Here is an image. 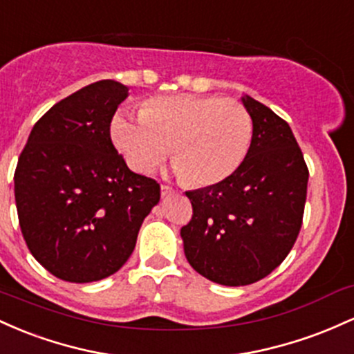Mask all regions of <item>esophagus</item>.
Instances as JSON below:
<instances>
[{
	"mask_svg": "<svg viewBox=\"0 0 354 354\" xmlns=\"http://www.w3.org/2000/svg\"><path fill=\"white\" fill-rule=\"evenodd\" d=\"M160 190H162V196H164V197H165V196H170V194L176 192V189L170 187V185H165V184H162Z\"/></svg>",
	"mask_w": 354,
	"mask_h": 354,
	"instance_id": "obj_1",
	"label": "esophagus"
}]
</instances>
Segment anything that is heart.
<instances>
[{
	"label": "heart",
	"instance_id": "1",
	"mask_svg": "<svg viewBox=\"0 0 354 354\" xmlns=\"http://www.w3.org/2000/svg\"><path fill=\"white\" fill-rule=\"evenodd\" d=\"M112 140L135 172H150L172 144L184 180L212 185L232 176L252 142V117L234 98L167 95L144 102L140 113H115Z\"/></svg>",
	"mask_w": 354,
	"mask_h": 354
}]
</instances>
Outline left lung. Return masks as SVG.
Wrapping results in <instances>:
<instances>
[{"mask_svg": "<svg viewBox=\"0 0 354 354\" xmlns=\"http://www.w3.org/2000/svg\"><path fill=\"white\" fill-rule=\"evenodd\" d=\"M252 142L239 169L209 187L190 190L192 219L180 229L189 264L224 286L271 274L303 225L309 170L288 122L251 97Z\"/></svg>", "mask_w": 354, "mask_h": 354, "instance_id": "left-lung-1", "label": "left lung"}]
</instances>
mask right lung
Masks as SVG:
<instances>
[{"label":"right lung","mask_w":354,"mask_h":354,"mask_svg":"<svg viewBox=\"0 0 354 354\" xmlns=\"http://www.w3.org/2000/svg\"><path fill=\"white\" fill-rule=\"evenodd\" d=\"M129 88L95 82L55 103L35 124L15 170L28 249L68 283L112 276L133 252L160 185L125 164L110 124Z\"/></svg>","instance_id":"right-lung-1"}]
</instances>
